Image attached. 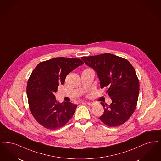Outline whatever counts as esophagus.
Instances as JSON below:
<instances>
[{
  "label": "esophagus",
  "mask_w": 161,
  "mask_h": 161,
  "mask_svg": "<svg viewBox=\"0 0 161 161\" xmlns=\"http://www.w3.org/2000/svg\"><path fill=\"white\" fill-rule=\"evenodd\" d=\"M86 103L90 106H93L94 105H95V103L94 102H86Z\"/></svg>",
  "instance_id": "34e87169"
}]
</instances>
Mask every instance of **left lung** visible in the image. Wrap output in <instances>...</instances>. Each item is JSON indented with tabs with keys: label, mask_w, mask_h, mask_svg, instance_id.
I'll return each mask as SVG.
<instances>
[{
	"label": "left lung",
	"mask_w": 161,
	"mask_h": 161,
	"mask_svg": "<svg viewBox=\"0 0 161 161\" xmlns=\"http://www.w3.org/2000/svg\"><path fill=\"white\" fill-rule=\"evenodd\" d=\"M81 59L97 72L101 87H108L106 93L112 100L109 105L101 103L104 112L99 119L110 127L126 122L135 111L140 90L132 65L126 59L109 53Z\"/></svg>",
	"instance_id": "obj_1"
}]
</instances>
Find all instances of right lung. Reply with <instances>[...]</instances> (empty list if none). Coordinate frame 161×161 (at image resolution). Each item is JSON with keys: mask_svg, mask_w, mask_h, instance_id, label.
Masks as SVG:
<instances>
[{"mask_svg": "<svg viewBox=\"0 0 161 161\" xmlns=\"http://www.w3.org/2000/svg\"><path fill=\"white\" fill-rule=\"evenodd\" d=\"M83 64L80 58H54L39 63L32 72L26 90L29 108L45 128H60L74 115L77 105L68 101L60 103L54 93L59 84H64L68 74Z\"/></svg>", "mask_w": 161, "mask_h": 161, "instance_id": "add662e5", "label": "right lung"}]
</instances>
